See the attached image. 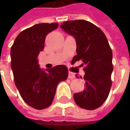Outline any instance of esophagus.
<instances>
[{
	"mask_svg": "<svg viewBox=\"0 0 130 130\" xmlns=\"http://www.w3.org/2000/svg\"><path fill=\"white\" fill-rule=\"evenodd\" d=\"M75 77V74L72 72H69L68 73V78L69 79H74Z\"/></svg>",
	"mask_w": 130,
	"mask_h": 130,
	"instance_id": "obj_1",
	"label": "esophagus"
}]
</instances>
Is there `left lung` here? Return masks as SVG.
<instances>
[{
  "mask_svg": "<svg viewBox=\"0 0 130 130\" xmlns=\"http://www.w3.org/2000/svg\"><path fill=\"white\" fill-rule=\"evenodd\" d=\"M60 27L73 35L77 43V55L72 62L81 60L86 80L84 91L74 94L76 104L84 109L94 110L107 99L111 87L112 50L103 31L86 20L63 22Z\"/></svg>",
  "mask_w": 130,
  "mask_h": 130,
  "instance_id": "8db88e82",
  "label": "left lung"
}]
</instances>
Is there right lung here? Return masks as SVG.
Returning <instances> with one entry per match:
<instances>
[{
  "label": "right lung",
  "mask_w": 130,
  "mask_h": 130,
  "mask_svg": "<svg viewBox=\"0 0 130 130\" xmlns=\"http://www.w3.org/2000/svg\"><path fill=\"white\" fill-rule=\"evenodd\" d=\"M58 26L56 22L35 25L19 34L10 50L15 86L25 102L35 109L48 108L53 101L58 84L68 78L65 65L43 71L38 62L46 36Z\"/></svg>",
  "instance_id": "right-lung-1"
}]
</instances>
